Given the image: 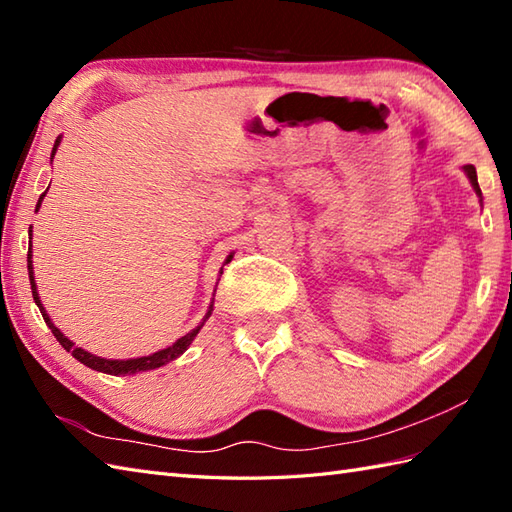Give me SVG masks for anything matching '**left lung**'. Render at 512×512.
<instances>
[{"label":"left lung","instance_id":"1","mask_svg":"<svg viewBox=\"0 0 512 512\" xmlns=\"http://www.w3.org/2000/svg\"><path fill=\"white\" fill-rule=\"evenodd\" d=\"M462 170H465L467 178H469V181H471L473 192L478 194V198L482 200V192H480V185H478V174H475V168H473V165H465V168H462Z\"/></svg>","mask_w":512,"mask_h":512}]
</instances>
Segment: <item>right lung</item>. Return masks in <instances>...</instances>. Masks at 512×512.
<instances>
[{
    "instance_id": "obj_1",
    "label": "right lung",
    "mask_w": 512,
    "mask_h": 512,
    "mask_svg": "<svg viewBox=\"0 0 512 512\" xmlns=\"http://www.w3.org/2000/svg\"><path fill=\"white\" fill-rule=\"evenodd\" d=\"M58 146H61V137H56V141H54L52 159H54V154H56ZM47 189H50V187H47ZM45 194H47V192H43V194H41V198H39V202H37V209H34V211H39V207H41V202H43ZM231 259H233V253H231V255H227V259H224V266H227ZM28 275H30V288H32L34 303H37V307L41 310V316H43V320H45V325L52 329L54 338L63 344V349H65V351H69L71 355H74V358H76L80 364H85V366L93 368V371H100V373H106V375H115V377H120V375H135V373H144V371H152V368L165 366V364H170L172 360L181 358V355L189 349V344H192V340L198 336V331L202 329V325H205V320H207V318L211 316V312H213V301H211V305H209V310H207L205 318H202V323H200L198 327H194L192 331H189V334H185L183 338H178L174 344H170L168 349H161V351H157V353L144 355V358H130V360H106V358H100V355H93V353L85 351L82 347H76V344L71 342V340L63 334V331L58 329V327L52 323V318L47 316L45 307H43V303H41V299H39L37 281H34V270H32V227H30ZM220 277H222V268H220Z\"/></svg>"
}]
</instances>
